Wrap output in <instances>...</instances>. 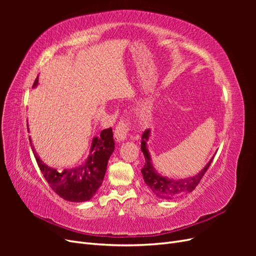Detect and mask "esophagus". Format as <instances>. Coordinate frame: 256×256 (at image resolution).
I'll return each instance as SVG.
<instances>
[{"mask_svg":"<svg viewBox=\"0 0 256 256\" xmlns=\"http://www.w3.org/2000/svg\"><path fill=\"white\" fill-rule=\"evenodd\" d=\"M128 127H129V122L124 118L120 120L118 125H116L115 131H114V136L118 143L125 141L127 138Z\"/></svg>","mask_w":256,"mask_h":256,"instance_id":"1","label":"esophagus"}]
</instances>
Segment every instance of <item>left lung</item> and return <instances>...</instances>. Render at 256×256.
Returning a JSON list of instances; mask_svg holds the SVG:
<instances>
[{
	"label": "left lung",
	"mask_w": 256,
	"mask_h": 256,
	"mask_svg": "<svg viewBox=\"0 0 256 256\" xmlns=\"http://www.w3.org/2000/svg\"><path fill=\"white\" fill-rule=\"evenodd\" d=\"M150 130L148 129L143 134L141 141V150L145 158V164L141 170V173L143 175L145 184L148 186L154 194L164 200H174L182 198L184 194H187V193L194 190L200 180H202V177L206 173L207 168L210 166L214 156L208 161V164L203 168V170H200L196 175L187 178H182V180L168 178L159 174L152 164L150 154L148 148H147V141L150 140Z\"/></svg>",
	"instance_id": "left-lung-1"
}]
</instances>
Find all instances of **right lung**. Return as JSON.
<instances>
[{
    "mask_svg": "<svg viewBox=\"0 0 256 256\" xmlns=\"http://www.w3.org/2000/svg\"><path fill=\"white\" fill-rule=\"evenodd\" d=\"M37 85L38 76L33 88ZM30 143H32L30 138ZM30 146L37 164L52 190L60 198L74 203L86 202L95 196L102 184L108 161L115 148L112 128L104 129L100 132V136H95L92 140L90 154L84 164L72 168L58 171L56 168L46 164L37 154L34 146L32 144Z\"/></svg>",
    "mask_w": 256,
    "mask_h": 256,
    "instance_id": "add662e5",
    "label": "right lung"
}]
</instances>
